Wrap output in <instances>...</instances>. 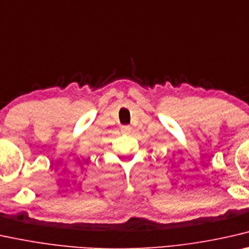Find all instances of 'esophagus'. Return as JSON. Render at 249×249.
<instances>
[{
	"instance_id": "34e87169",
	"label": "esophagus",
	"mask_w": 249,
	"mask_h": 249,
	"mask_svg": "<svg viewBox=\"0 0 249 249\" xmlns=\"http://www.w3.org/2000/svg\"><path fill=\"white\" fill-rule=\"evenodd\" d=\"M131 126L129 125H123L121 127V132L124 133V134H128V133H131Z\"/></svg>"
}]
</instances>
